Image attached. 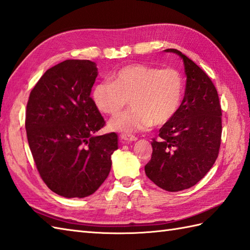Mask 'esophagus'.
Wrapping results in <instances>:
<instances>
[{"label":"esophagus","instance_id":"34e87169","mask_svg":"<svg viewBox=\"0 0 250 250\" xmlns=\"http://www.w3.org/2000/svg\"><path fill=\"white\" fill-rule=\"evenodd\" d=\"M137 140V137L130 135V134H121L120 135V142L121 143H131V142H135Z\"/></svg>","mask_w":250,"mask_h":250}]
</instances>
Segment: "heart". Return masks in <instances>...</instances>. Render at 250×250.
<instances>
[{
  "label": "heart",
  "mask_w": 250,
  "mask_h": 250,
  "mask_svg": "<svg viewBox=\"0 0 250 250\" xmlns=\"http://www.w3.org/2000/svg\"><path fill=\"white\" fill-rule=\"evenodd\" d=\"M183 95V78L176 70L145 64L122 67L91 91L95 107L106 115L118 114L130 100L131 108L108 122L110 130L125 134L167 124L178 111Z\"/></svg>",
  "instance_id": "obj_1"
}]
</instances>
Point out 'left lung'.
<instances>
[{
  "label": "left lung",
  "instance_id": "1",
  "mask_svg": "<svg viewBox=\"0 0 250 250\" xmlns=\"http://www.w3.org/2000/svg\"><path fill=\"white\" fill-rule=\"evenodd\" d=\"M183 59L187 76L185 97L171 120L151 142L152 155L145 166L151 182L171 192L192 187L214 166L221 143V106L207 74L177 49H166Z\"/></svg>",
  "mask_w": 250,
  "mask_h": 250
}]
</instances>
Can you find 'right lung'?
I'll return each mask as SVG.
<instances>
[{
  "mask_svg": "<svg viewBox=\"0 0 250 250\" xmlns=\"http://www.w3.org/2000/svg\"><path fill=\"white\" fill-rule=\"evenodd\" d=\"M98 67L65 60L47 70L30 93L25 111L29 146L42 179L64 198H86L107 178L116 133L97 135L104 118L90 98Z\"/></svg>",
  "mask_w": 250,
  "mask_h": 250,
  "instance_id": "obj_1",
  "label": "right lung"
}]
</instances>
